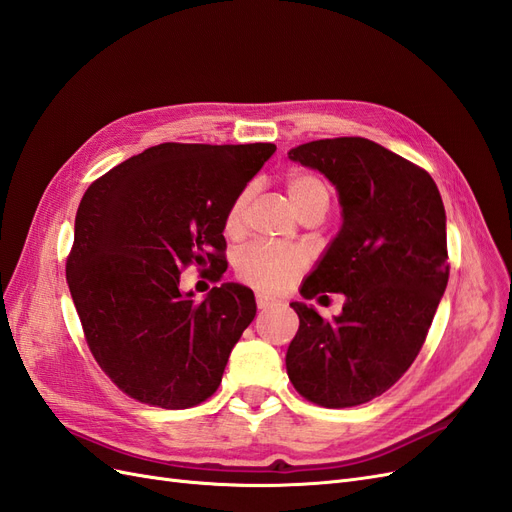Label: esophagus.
<instances>
[{"label":"esophagus","mask_w":512,"mask_h":512,"mask_svg":"<svg viewBox=\"0 0 512 512\" xmlns=\"http://www.w3.org/2000/svg\"><path fill=\"white\" fill-rule=\"evenodd\" d=\"M256 305H258V309H269L275 305V301L265 297V294H256Z\"/></svg>","instance_id":"1"}]
</instances>
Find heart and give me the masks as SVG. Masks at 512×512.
I'll return each mask as SVG.
<instances>
[{"instance_id":"heart-1","label":"heart","mask_w":512,"mask_h":512,"mask_svg":"<svg viewBox=\"0 0 512 512\" xmlns=\"http://www.w3.org/2000/svg\"><path fill=\"white\" fill-rule=\"evenodd\" d=\"M286 192L294 209L305 215L314 209L329 207V190L318 177L307 173H292L286 179ZM250 203V190L235 196L224 215L226 235L235 237L245 226V211ZM305 267V258L297 250L275 247L267 243H252L239 252L235 269L239 280L262 292H282Z\"/></svg>"}]
</instances>
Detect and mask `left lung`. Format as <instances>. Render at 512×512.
<instances>
[{"mask_svg": "<svg viewBox=\"0 0 512 512\" xmlns=\"http://www.w3.org/2000/svg\"><path fill=\"white\" fill-rule=\"evenodd\" d=\"M288 158L335 185L344 215L301 294H346L333 320L290 303L299 331L288 378L316 406H361L406 374L436 316L451 271L442 196L427 170L361 136L305 143Z\"/></svg>", "mask_w": 512, "mask_h": 512, "instance_id": "obj_1", "label": "left lung"}]
</instances>
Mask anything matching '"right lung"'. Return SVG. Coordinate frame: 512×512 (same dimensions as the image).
<instances>
[{
    "label": "right lung",
    "mask_w": 512,
    "mask_h": 512,
    "mask_svg": "<svg viewBox=\"0 0 512 512\" xmlns=\"http://www.w3.org/2000/svg\"><path fill=\"white\" fill-rule=\"evenodd\" d=\"M273 153V143H162L87 188L66 280L91 354L128 397L183 410L218 391L256 316L254 292L222 284L198 303L179 277L196 265L220 282L226 209Z\"/></svg>",
    "instance_id": "1"
}]
</instances>
